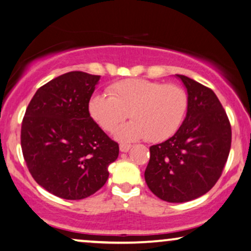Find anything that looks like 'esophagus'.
<instances>
[{
    "label": "esophagus",
    "mask_w": 251,
    "mask_h": 251,
    "mask_svg": "<svg viewBox=\"0 0 251 251\" xmlns=\"http://www.w3.org/2000/svg\"><path fill=\"white\" fill-rule=\"evenodd\" d=\"M131 147H132V146L129 144H120L119 145L120 151H124V153H125V151H128L129 149H131Z\"/></svg>",
    "instance_id": "obj_1"
}]
</instances>
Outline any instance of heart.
I'll use <instances>...</instances> for the list:
<instances>
[{"mask_svg": "<svg viewBox=\"0 0 251 251\" xmlns=\"http://www.w3.org/2000/svg\"><path fill=\"white\" fill-rule=\"evenodd\" d=\"M108 95L95 94L89 100L91 118L104 131L112 132L129 116L133 119L116 131L120 141L146 138L149 142L169 139L182 125L189 109V95L174 83L127 78L111 84Z\"/></svg>", "mask_w": 251, "mask_h": 251, "instance_id": "obj_1", "label": "heart"}]
</instances>
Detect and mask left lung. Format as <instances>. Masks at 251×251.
<instances>
[{
	"instance_id": "1",
	"label": "left lung",
	"mask_w": 251,
	"mask_h": 251,
	"mask_svg": "<svg viewBox=\"0 0 251 251\" xmlns=\"http://www.w3.org/2000/svg\"><path fill=\"white\" fill-rule=\"evenodd\" d=\"M188 89L189 109L175 134L149 148L145 179L155 196L169 202L198 198L215 185L227 162L231 127L217 95L177 75Z\"/></svg>"
}]
</instances>
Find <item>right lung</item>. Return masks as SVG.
<instances>
[{"label": "right lung", "mask_w": 251, "mask_h": 251, "mask_svg": "<svg viewBox=\"0 0 251 251\" xmlns=\"http://www.w3.org/2000/svg\"><path fill=\"white\" fill-rule=\"evenodd\" d=\"M100 75L69 72L40 87L22 122L21 146L34 180L60 198L94 195L109 177L119 146L89 113Z\"/></svg>", "instance_id": "obj_1"}]
</instances>
